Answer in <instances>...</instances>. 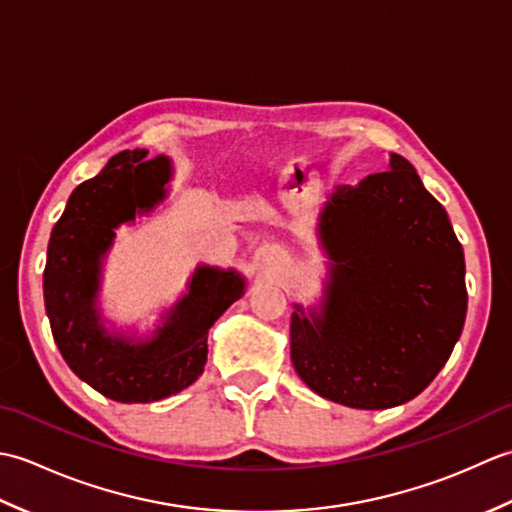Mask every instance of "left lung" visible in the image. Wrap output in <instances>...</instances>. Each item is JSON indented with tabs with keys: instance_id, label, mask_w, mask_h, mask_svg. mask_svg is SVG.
Segmentation results:
<instances>
[{
	"instance_id": "left-lung-1",
	"label": "left lung",
	"mask_w": 512,
	"mask_h": 512,
	"mask_svg": "<svg viewBox=\"0 0 512 512\" xmlns=\"http://www.w3.org/2000/svg\"><path fill=\"white\" fill-rule=\"evenodd\" d=\"M328 275L319 303H295L290 358L314 394L352 409L405 405L449 361L466 319L464 250L409 160L319 213Z\"/></svg>"
}]
</instances>
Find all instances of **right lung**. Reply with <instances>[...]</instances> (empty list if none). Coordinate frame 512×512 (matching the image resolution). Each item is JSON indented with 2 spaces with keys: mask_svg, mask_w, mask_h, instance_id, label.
<instances>
[{
  "mask_svg": "<svg viewBox=\"0 0 512 512\" xmlns=\"http://www.w3.org/2000/svg\"><path fill=\"white\" fill-rule=\"evenodd\" d=\"M121 151L70 195L54 224L43 270V299L54 343L83 383L116 402H156L193 385L206 365L213 323L246 292L235 268L195 266L187 290L149 334L116 328L101 310L105 259L123 224L167 200L173 165Z\"/></svg>",
  "mask_w": 512,
  "mask_h": 512,
  "instance_id": "right-lung-1",
  "label": "right lung"
}]
</instances>
